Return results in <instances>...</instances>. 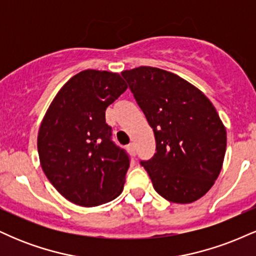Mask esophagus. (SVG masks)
<instances>
[{
  "instance_id": "34e87169",
  "label": "esophagus",
  "mask_w": 256,
  "mask_h": 256,
  "mask_svg": "<svg viewBox=\"0 0 256 256\" xmlns=\"http://www.w3.org/2000/svg\"><path fill=\"white\" fill-rule=\"evenodd\" d=\"M128 150L130 152L132 155H136V146H134V143H131V144L128 146Z\"/></svg>"
}]
</instances>
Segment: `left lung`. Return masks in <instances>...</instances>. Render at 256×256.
Wrapping results in <instances>:
<instances>
[{
    "mask_svg": "<svg viewBox=\"0 0 256 256\" xmlns=\"http://www.w3.org/2000/svg\"><path fill=\"white\" fill-rule=\"evenodd\" d=\"M154 131L155 154L140 161L158 195L174 204L201 198L218 178L226 130L198 88L174 73L140 66L122 72Z\"/></svg>",
    "mask_w": 256,
    "mask_h": 256,
    "instance_id": "left-lung-1",
    "label": "left lung"
}]
</instances>
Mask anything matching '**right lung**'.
Returning a JSON list of instances; mask_svg holds the SVG:
<instances>
[{"label": "right lung", "instance_id": "right-lung-1", "mask_svg": "<svg viewBox=\"0 0 256 256\" xmlns=\"http://www.w3.org/2000/svg\"><path fill=\"white\" fill-rule=\"evenodd\" d=\"M128 89L118 73L85 70L52 100L37 138L40 166L64 198L95 207L122 194L130 158L112 140L106 110Z\"/></svg>", "mask_w": 256, "mask_h": 256}]
</instances>
